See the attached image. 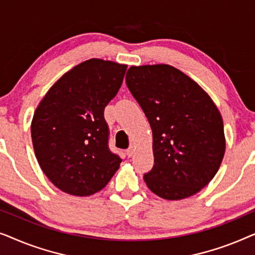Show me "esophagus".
Returning <instances> with one entry per match:
<instances>
[{
	"label": "esophagus",
	"instance_id": "esophagus-1",
	"mask_svg": "<svg viewBox=\"0 0 255 255\" xmlns=\"http://www.w3.org/2000/svg\"><path fill=\"white\" fill-rule=\"evenodd\" d=\"M133 154H134V148L133 147H128L127 149V155L128 156V158H131V156Z\"/></svg>",
	"mask_w": 255,
	"mask_h": 255
}]
</instances>
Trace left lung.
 <instances>
[{"instance_id": "1", "label": "left lung", "mask_w": 255, "mask_h": 255, "mask_svg": "<svg viewBox=\"0 0 255 255\" xmlns=\"http://www.w3.org/2000/svg\"><path fill=\"white\" fill-rule=\"evenodd\" d=\"M127 86L151 125L154 165L144 180L165 200H182L204 188L225 153L224 124L210 96L169 65L132 66Z\"/></svg>"}]
</instances>
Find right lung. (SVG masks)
<instances>
[{
    "instance_id": "right-lung-1",
    "label": "right lung",
    "mask_w": 255,
    "mask_h": 255,
    "mask_svg": "<svg viewBox=\"0 0 255 255\" xmlns=\"http://www.w3.org/2000/svg\"><path fill=\"white\" fill-rule=\"evenodd\" d=\"M128 66L89 59L51 87L34 111L36 158L55 187L74 196L103 189L122 159L109 149L104 108L116 96Z\"/></svg>"
}]
</instances>
